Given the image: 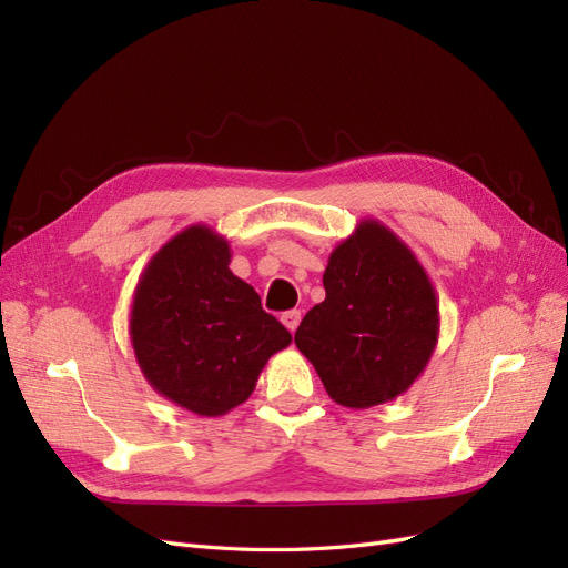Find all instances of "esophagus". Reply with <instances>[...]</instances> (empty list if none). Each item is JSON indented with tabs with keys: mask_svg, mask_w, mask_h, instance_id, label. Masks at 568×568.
Instances as JSON below:
<instances>
[{
	"mask_svg": "<svg viewBox=\"0 0 568 568\" xmlns=\"http://www.w3.org/2000/svg\"><path fill=\"white\" fill-rule=\"evenodd\" d=\"M282 322H284V326L286 329L294 334L296 329H298V324H301V311H288V313H284L282 315Z\"/></svg>",
	"mask_w": 568,
	"mask_h": 568,
	"instance_id": "obj_1",
	"label": "esophagus"
}]
</instances>
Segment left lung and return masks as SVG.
<instances>
[{
	"label": "left lung",
	"mask_w": 568,
	"mask_h": 568,
	"mask_svg": "<svg viewBox=\"0 0 568 568\" xmlns=\"http://www.w3.org/2000/svg\"><path fill=\"white\" fill-rule=\"evenodd\" d=\"M326 298L307 311L298 351L343 407L367 409L403 395L432 359L440 313L417 255L384 222L365 217L332 251Z\"/></svg>",
	"instance_id": "8db88e82"
}]
</instances>
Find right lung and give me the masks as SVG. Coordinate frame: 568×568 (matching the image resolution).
<instances>
[{"label":"right lung","mask_w":568,"mask_h":568,"mask_svg":"<svg viewBox=\"0 0 568 568\" xmlns=\"http://www.w3.org/2000/svg\"><path fill=\"white\" fill-rule=\"evenodd\" d=\"M230 242L192 225L144 267L130 305V341L144 379L199 417L248 400L267 359L291 334L230 270Z\"/></svg>","instance_id":"right-lung-1"}]
</instances>
